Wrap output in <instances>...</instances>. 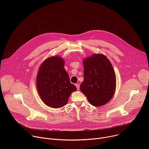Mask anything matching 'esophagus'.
I'll return each instance as SVG.
<instances>
[{"label":"esophagus","instance_id":"34e87169","mask_svg":"<svg viewBox=\"0 0 149 149\" xmlns=\"http://www.w3.org/2000/svg\"><path fill=\"white\" fill-rule=\"evenodd\" d=\"M75 86H76L77 90H79V84H75Z\"/></svg>","mask_w":149,"mask_h":149}]
</instances>
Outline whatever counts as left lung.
<instances>
[{
  "label": "left lung",
  "instance_id": "8db88e82",
  "mask_svg": "<svg viewBox=\"0 0 149 149\" xmlns=\"http://www.w3.org/2000/svg\"><path fill=\"white\" fill-rule=\"evenodd\" d=\"M83 63L84 78L80 90L91 105H103L115 93L116 79L111 63L102 54H94L85 59Z\"/></svg>",
  "mask_w": 149,
  "mask_h": 149
}]
</instances>
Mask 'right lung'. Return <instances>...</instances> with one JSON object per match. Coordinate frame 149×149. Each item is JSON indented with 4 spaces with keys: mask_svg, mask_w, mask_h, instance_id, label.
Listing matches in <instances>:
<instances>
[{
    "mask_svg": "<svg viewBox=\"0 0 149 149\" xmlns=\"http://www.w3.org/2000/svg\"><path fill=\"white\" fill-rule=\"evenodd\" d=\"M36 87L42 100L54 109L65 105L71 94L77 90V87L70 82L63 59L57 56L48 58L40 65Z\"/></svg>",
    "mask_w": 149,
    "mask_h": 149,
    "instance_id": "1",
    "label": "right lung"
}]
</instances>
